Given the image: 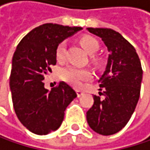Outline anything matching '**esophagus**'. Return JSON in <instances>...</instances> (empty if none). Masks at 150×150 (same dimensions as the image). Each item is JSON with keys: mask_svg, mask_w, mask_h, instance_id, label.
<instances>
[{"mask_svg": "<svg viewBox=\"0 0 150 150\" xmlns=\"http://www.w3.org/2000/svg\"><path fill=\"white\" fill-rule=\"evenodd\" d=\"M76 93H77L78 97H81V96H82V95L84 94V91H81V90H77V91H76Z\"/></svg>", "mask_w": 150, "mask_h": 150, "instance_id": "obj_1", "label": "esophagus"}]
</instances>
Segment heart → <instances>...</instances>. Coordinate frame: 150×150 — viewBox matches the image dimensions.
<instances>
[{
    "instance_id": "heart-1",
    "label": "heart",
    "mask_w": 150,
    "mask_h": 150,
    "mask_svg": "<svg viewBox=\"0 0 150 150\" xmlns=\"http://www.w3.org/2000/svg\"><path fill=\"white\" fill-rule=\"evenodd\" d=\"M80 44L84 48V50L90 55L95 54L99 50V42H98L94 37L91 35H84L80 39ZM56 59L57 61H63L66 57V43L60 42L56 47L55 51ZM91 60L94 65H99L101 63L100 59L97 56H91ZM59 76L61 80L66 81L72 86L79 88L82 85V82L85 81H88L91 78V72L87 69H81L75 66H68L66 68H63L60 72Z\"/></svg>"
}]
</instances>
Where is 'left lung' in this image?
Wrapping results in <instances>:
<instances>
[{
    "label": "left lung",
    "mask_w": 150,
    "mask_h": 150,
    "mask_svg": "<svg viewBox=\"0 0 150 150\" xmlns=\"http://www.w3.org/2000/svg\"><path fill=\"white\" fill-rule=\"evenodd\" d=\"M87 30L100 36L107 47L106 69L100 78L99 94L86 113L90 127L96 133L110 136L123 129L136 109L140 95L143 70L135 47L118 32L110 28Z\"/></svg>",
    "instance_id": "1"
}]
</instances>
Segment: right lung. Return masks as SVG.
<instances>
[{
  "label": "right lung",
  "instance_id": "obj_1",
  "mask_svg": "<svg viewBox=\"0 0 150 150\" xmlns=\"http://www.w3.org/2000/svg\"><path fill=\"white\" fill-rule=\"evenodd\" d=\"M81 27L45 23L30 31L20 41L13 57L10 88L14 112L23 125L36 135L59 128L68 105L77 97L75 91L60 81L45 89V75L56 65V47Z\"/></svg>",
  "mask_w": 150,
  "mask_h": 150
}]
</instances>
